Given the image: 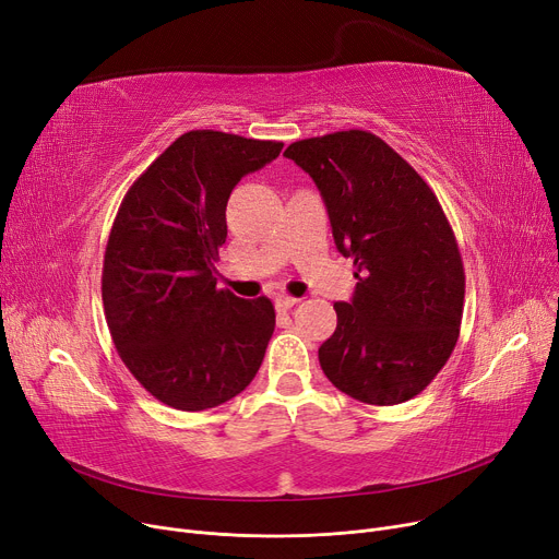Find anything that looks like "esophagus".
<instances>
[{"label":"esophagus","mask_w":559,"mask_h":559,"mask_svg":"<svg viewBox=\"0 0 559 559\" xmlns=\"http://www.w3.org/2000/svg\"><path fill=\"white\" fill-rule=\"evenodd\" d=\"M276 310L278 312H285V310H289V308H295L297 304H299V299L297 297H287V295H281V297H276Z\"/></svg>","instance_id":"34e87169"}]
</instances>
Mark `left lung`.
<instances>
[{
  "instance_id": "left-lung-1",
  "label": "left lung",
  "mask_w": 559,
  "mask_h": 559,
  "mask_svg": "<svg viewBox=\"0 0 559 559\" xmlns=\"http://www.w3.org/2000/svg\"><path fill=\"white\" fill-rule=\"evenodd\" d=\"M324 197L333 238L354 258L350 304L319 346L331 383L369 405L424 392L460 337L464 267L430 186L378 135L348 129L292 142L285 154Z\"/></svg>"
}]
</instances>
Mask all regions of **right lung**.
Returning a JSON list of instances; mask_svg holds the SVG:
<instances>
[{
  "label": "right lung",
  "instance_id": "right-lung-1",
  "mask_svg": "<svg viewBox=\"0 0 559 559\" xmlns=\"http://www.w3.org/2000/svg\"><path fill=\"white\" fill-rule=\"evenodd\" d=\"M281 150L276 140L188 131L138 176L115 215L102 272L106 324L127 369L169 407L222 405L262 365L274 306L219 289L215 262L233 188Z\"/></svg>",
  "mask_w": 559,
  "mask_h": 559
}]
</instances>
